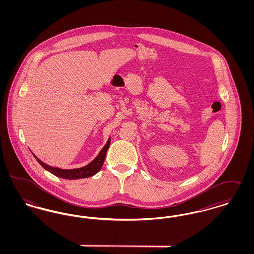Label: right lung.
I'll list each match as a JSON object with an SVG mask.
<instances>
[{"instance_id":"add662e5","label":"right lung","mask_w":254,"mask_h":254,"mask_svg":"<svg viewBox=\"0 0 254 254\" xmlns=\"http://www.w3.org/2000/svg\"><path fill=\"white\" fill-rule=\"evenodd\" d=\"M109 145H110V137L107 142V144L105 146L100 150V152L98 153L96 157L94 158L89 164H87L85 167L82 168H78V169H64L57 168V167H52L49 166L48 164L44 163L43 161H41L36 155L32 152L33 156L35 157L38 163L50 173H52L53 175L60 177L63 179H68V180H77V179H82V178H87V177H91L93 175H95L98 173L101 169L102 166L105 162L106 155H107V151L109 149Z\"/></svg>"}]
</instances>
